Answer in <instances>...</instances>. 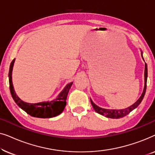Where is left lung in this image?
<instances>
[{
  "label": "left lung",
  "mask_w": 155,
  "mask_h": 155,
  "mask_svg": "<svg viewBox=\"0 0 155 155\" xmlns=\"http://www.w3.org/2000/svg\"><path fill=\"white\" fill-rule=\"evenodd\" d=\"M141 56L143 57V52L142 51H141ZM143 59L144 60L143 57ZM144 75H145V85H144L143 92L142 93L140 97V98L137 100V101H135L133 105H131L130 107H129L124 109H103V108L99 107L97 105L95 104L90 98L91 104H92L94 111H96L97 113L101 114V115L104 116L106 117L110 118H120L124 117V116H126V115H128V114H130V112H131L133 110L136 109V108L138 107L140 104L141 103L142 100L143 99L144 96H145V94L146 92V87H147V65L146 63L145 65V74H144Z\"/></svg>",
  "instance_id": "left-lung-1"
}]
</instances>
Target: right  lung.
<instances>
[{"mask_svg": "<svg viewBox=\"0 0 155 155\" xmlns=\"http://www.w3.org/2000/svg\"><path fill=\"white\" fill-rule=\"evenodd\" d=\"M15 61V58L13 59L10 63L8 77H9L10 93H11L12 98H13L15 102L17 104V105L26 113L36 118H52L62 113L65 109V105H66L68 94V92L73 82L68 84L64 89L61 91L60 94L58 95L57 98L54 99V100L51 101H42V102L35 104L25 102L16 94L15 91L14 90L13 84H12V74Z\"/></svg>", "mask_w": 155, "mask_h": 155, "instance_id": "right-lung-1", "label": "right lung"}]
</instances>
